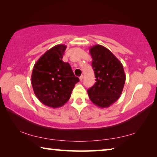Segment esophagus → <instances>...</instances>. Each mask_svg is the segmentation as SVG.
<instances>
[{"mask_svg": "<svg viewBox=\"0 0 157 157\" xmlns=\"http://www.w3.org/2000/svg\"><path fill=\"white\" fill-rule=\"evenodd\" d=\"M83 76H82V75H81V76L80 77H79V79H80V81H81L83 80Z\"/></svg>", "mask_w": 157, "mask_h": 157, "instance_id": "obj_1", "label": "esophagus"}]
</instances>
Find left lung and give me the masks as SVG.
I'll return each instance as SVG.
<instances>
[{"label":"left lung","mask_w":157,"mask_h":157,"mask_svg":"<svg viewBox=\"0 0 157 157\" xmlns=\"http://www.w3.org/2000/svg\"><path fill=\"white\" fill-rule=\"evenodd\" d=\"M96 81L88 89L90 100L100 108H107L119 99L126 80L123 65L104 46L95 45L89 49Z\"/></svg>","instance_id":"obj_1"}]
</instances>
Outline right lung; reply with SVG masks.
Returning a JSON list of instances; mask_svg holds the SVG:
<instances>
[{"label":"right lung","mask_w":157,"mask_h":157,"mask_svg":"<svg viewBox=\"0 0 157 157\" xmlns=\"http://www.w3.org/2000/svg\"><path fill=\"white\" fill-rule=\"evenodd\" d=\"M66 46L59 44L47 51L36 61L31 75L34 94L42 104L59 108L68 101L79 81L68 63L62 61Z\"/></svg>","instance_id":"1"}]
</instances>
